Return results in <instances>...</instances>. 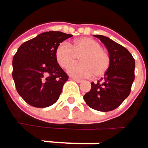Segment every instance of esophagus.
Masks as SVG:
<instances>
[{"label":"esophagus","instance_id":"esophagus-1","mask_svg":"<svg viewBox=\"0 0 148 148\" xmlns=\"http://www.w3.org/2000/svg\"><path fill=\"white\" fill-rule=\"evenodd\" d=\"M72 79H74V81H76V82H78V83H81V82H82V81H83V80H82V79H78V78H72Z\"/></svg>","mask_w":148,"mask_h":148}]
</instances>
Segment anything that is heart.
I'll list each match as a JSON object with an SVG mask.
<instances>
[{
	"label": "heart",
	"mask_w": 148,
	"mask_h": 148,
	"mask_svg": "<svg viewBox=\"0 0 148 148\" xmlns=\"http://www.w3.org/2000/svg\"><path fill=\"white\" fill-rule=\"evenodd\" d=\"M81 60L68 69V73L74 77H100L106 73L110 64V58L106 50L101 48L97 40L91 38H81L69 45L62 43L55 51L57 63L62 69H68L77 60Z\"/></svg>",
	"instance_id": "heart-1"
}]
</instances>
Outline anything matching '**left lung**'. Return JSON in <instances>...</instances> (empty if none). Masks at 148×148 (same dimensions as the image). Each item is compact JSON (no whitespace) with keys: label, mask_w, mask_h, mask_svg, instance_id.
I'll return each instance as SVG.
<instances>
[{"label":"left lung","mask_w":148,"mask_h":148,"mask_svg":"<svg viewBox=\"0 0 148 148\" xmlns=\"http://www.w3.org/2000/svg\"><path fill=\"white\" fill-rule=\"evenodd\" d=\"M105 45L110 64L104 76L97 83L92 82L91 90L84 95L86 104L99 111L116 109L130 95L134 80V59L123 46L107 37L95 35Z\"/></svg>","instance_id":"left-lung-1"}]
</instances>
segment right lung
Returning <instances> with one entry per match:
<instances>
[{
	"instance_id": "1",
	"label": "right lung",
	"mask_w": 148,
	"mask_h": 148,
	"mask_svg": "<svg viewBox=\"0 0 148 148\" xmlns=\"http://www.w3.org/2000/svg\"><path fill=\"white\" fill-rule=\"evenodd\" d=\"M73 35L46 32L19 46L13 59V79L21 98L33 107L56 103L69 75L57 63L56 49Z\"/></svg>"
}]
</instances>
